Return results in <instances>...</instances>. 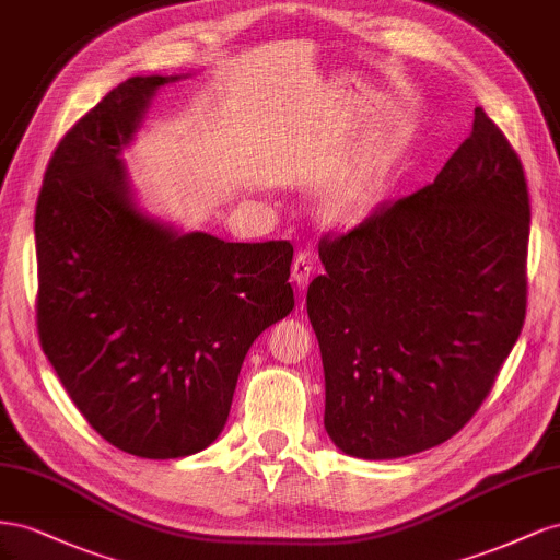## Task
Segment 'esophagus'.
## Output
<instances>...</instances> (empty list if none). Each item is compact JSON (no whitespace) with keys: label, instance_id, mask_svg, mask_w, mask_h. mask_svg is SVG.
<instances>
[{"label":"esophagus","instance_id":"34e87169","mask_svg":"<svg viewBox=\"0 0 560 560\" xmlns=\"http://www.w3.org/2000/svg\"><path fill=\"white\" fill-rule=\"evenodd\" d=\"M312 255L307 250H300L293 260V281L298 283V289H305L310 283V275H312Z\"/></svg>","mask_w":560,"mask_h":560}]
</instances>
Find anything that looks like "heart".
Returning <instances> with one entry per match:
<instances>
[{"label": "heart", "instance_id": "heart-1", "mask_svg": "<svg viewBox=\"0 0 560 560\" xmlns=\"http://www.w3.org/2000/svg\"><path fill=\"white\" fill-rule=\"evenodd\" d=\"M369 195H371L369 178H359L354 183H349L345 189H340L338 195L330 199L328 218L335 222H345V225H351V222H357L363 215Z\"/></svg>", "mask_w": 560, "mask_h": 560}]
</instances>
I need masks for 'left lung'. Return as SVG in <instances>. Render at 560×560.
Segmentation results:
<instances>
[{
    "mask_svg": "<svg viewBox=\"0 0 560 560\" xmlns=\"http://www.w3.org/2000/svg\"><path fill=\"white\" fill-rule=\"evenodd\" d=\"M528 236L521 159L476 107L434 183L322 238L307 314L345 455L422 453L474 418L525 322Z\"/></svg>",
    "mask_w": 560,
    "mask_h": 560,
    "instance_id": "left-lung-1",
    "label": "left lung"
}]
</instances>
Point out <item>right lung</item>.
I'll return each mask as SVG.
<instances>
[{
    "mask_svg": "<svg viewBox=\"0 0 560 560\" xmlns=\"http://www.w3.org/2000/svg\"><path fill=\"white\" fill-rule=\"evenodd\" d=\"M175 79L131 77L86 112L35 213L44 354L86 422L148 459L209 448L250 345L295 305L289 242L180 232L136 203L121 152Z\"/></svg>",
    "mask_w": 560,
    "mask_h": 560,
    "instance_id": "add662e5",
    "label": "right lung"
}]
</instances>
